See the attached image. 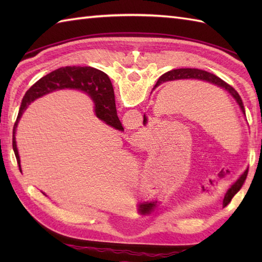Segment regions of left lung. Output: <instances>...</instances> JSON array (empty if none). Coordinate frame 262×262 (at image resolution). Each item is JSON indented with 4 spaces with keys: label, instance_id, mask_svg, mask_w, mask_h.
<instances>
[{
    "label": "left lung",
    "instance_id": "8db88e82",
    "mask_svg": "<svg viewBox=\"0 0 262 262\" xmlns=\"http://www.w3.org/2000/svg\"><path fill=\"white\" fill-rule=\"evenodd\" d=\"M189 79H194V80H204V81H207L209 83H213V84L220 86L222 89H224L227 92H230L233 98L236 100V102L240 105L241 110L243 111L244 114H246V109H244V105H243V101L240 97V94H238L234 89H233L231 85L227 84L226 82H224L222 79H220L219 76H216L214 74L209 73V72H206L203 70H198V69H178V70H172L170 72H166L165 74H163L162 76L160 77L159 81L157 82V84H155L154 88H157L158 85H160L161 83L166 82V81H174V80H189ZM144 124L146 122V118L144 117V120H143ZM247 176H248V170H246V172L240 177V179H238L234 185H233L229 190H227L224 200H223V204L226 206L229 204L232 198L234 197V194L240 190L242 188L244 181L247 179Z\"/></svg>",
    "mask_w": 262,
    "mask_h": 262
}]
</instances>
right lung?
Segmentation results:
<instances>
[{"mask_svg": "<svg viewBox=\"0 0 262 262\" xmlns=\"http://www.w3.org/2000/svg\"><path fill=\"white\" fill-rule=\"evenodd\" d=\"M65 88L79 89V90L91 94L94 103H96V115L98 118L117 129H124L118 119V116H117L114 88L107 74L97 69L90 68V66H83V68L82 66H65V68L57 69L38 80L26 92L24 99H22L19 114L13 126L12 136V147L20 171V158L15 144V128L18 126L22 113L27 109L28 104L35 99Z\"/></svg>", "mask_w": 262, "mask_h": 262, "instance_id": "right-lung-1", "label": "right lung"}]
</instances>
